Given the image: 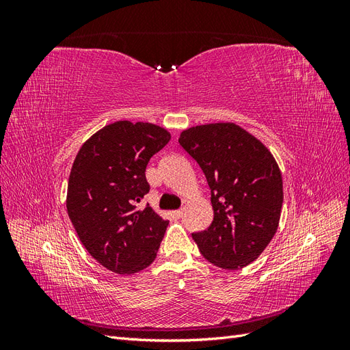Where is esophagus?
Wrapping results in <instances>:
<instances>
[{"label":"esophagus","mask_w":350,"mask_h":350,"mask_svg":"<svg viewBox=\"0 0 350 350\" xmlns=\"http://www.w3.org/2000/svg\"><path fill=\"white\" fill-rule=\"evenodd\" d=\"M183 215H184V208H179V210H175V211H174V216L178 217V219L183 217Z\"/></svg>","instance_id":"1"}]
</instances>
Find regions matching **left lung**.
I'll use <instances>...</instances> for the list:
<instances>
[{
    "label": "left lung",
    "mask_w": 350,
    "mask_h": 350,
    "mask_svg": "<svg viewBox=\"0 0 350 350\" xmlns=\"http://www.w3.org/2000/svg\"><path fill=\"white\" fill-rule=\"evenodd\" d=\"M178 142L200 165L211 193L213 221L193 234L200 252L221 269L248 266L279 226L283 181L276 159L234 122L191 126Z\"/></svg>",
    "instance_id": "8db88e82"
}]
</instances>
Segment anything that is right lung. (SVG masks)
Instances as JSON below:
<instances>
[{
	"label": "right lung",
	"instance_id": "add662e5",
	"mask_svg": "<svg viewBox=\"0 0 350 350\" xmlns=\"http://www.w3.org/2000/svg\"><path fill=\"white\" fill-rule=\"evenodd\" d=\"M171 134L150 122L116 121L83 143L67 188V213L81 243L103 267L133 274L150 266L167 220L147 204L146 167Z\"/></svg>",
	"mask_w": 350,
	"mask_h": 350
}]
</instances>
